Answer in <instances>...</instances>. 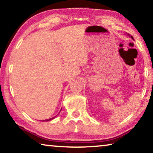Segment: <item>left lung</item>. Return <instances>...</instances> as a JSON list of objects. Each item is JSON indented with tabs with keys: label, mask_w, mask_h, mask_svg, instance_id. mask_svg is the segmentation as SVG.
I'll list each match as a JSON object with an SVG mask.
<instances>
[{
	"label": "left lung",
	"mask_w": 153,
	"mask_h": 153,
	"mask_svg": "<svg viewBox=\"0 0 153 153\" xmlns=\"http://www.w3.org/2000/svg\"><path fill=\"white\" fill-rule=\"evenodd\" d=\"M131 38H132V39H134V38H133V37H132V36H131Z\"/></svg>",
	"instance_id": "left-lung-1"
}]
</instances>
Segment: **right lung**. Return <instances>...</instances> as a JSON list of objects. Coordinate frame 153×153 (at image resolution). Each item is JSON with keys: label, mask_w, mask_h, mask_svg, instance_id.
<instances>
[{"label": "right lung", "mask_w": 153, "mask_h": 153, "mask_svg": "<svg viewBox=\"0 0 153 153\" xmlns=\"http://www.w3.org/2000/svg\"><path fill=\"white\" fill-rule=\"evenodd\" d=\"M55 117H53V118H51V119H48V120H43V121H50V120H53V119H54Z\"/></svg>", "instance_id": "1"}]
</instances>
